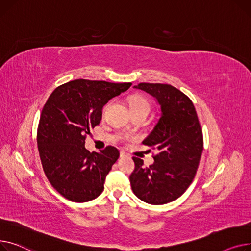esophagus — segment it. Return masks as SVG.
I'll use <instances>...</instances> for the list:
<instances>
[{"label":"esophagus","instance_id":"obj_1","mask_svg":"<svg viewBox=\"0 0 251 251\" xmlns=\"http://www.w3.org/2000/svg\"><path fill=\"white\" fill-rule=\"evenodd\" d=\"M125 156H127V154L125 151H121V157H125Z\"/></svg>","mask_w":251,"mask_h":251}]
</instances>
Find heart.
<instances>
[{
    "mask_svg": "<svg viewBox=\"0 0 251 251\" xmlns=\"http://www.w3.org/2000/svg\"><path fill=\"white\" fill-rule=\"evenodd\" d=\"M127 104H128V107H129V110L130 111H136V110H150V105L148 101H147L144 97L142 96H131L128 98L127 100ZM109 105V103H107V104L103 107L102 109V113L104 114V112L106 111L107 107Z\"/></svg>",
    "mask_w": 251,
    "mask_h": 251,
    "instance_id": "obj_1",
    "label": "heart"
}]
</instances>
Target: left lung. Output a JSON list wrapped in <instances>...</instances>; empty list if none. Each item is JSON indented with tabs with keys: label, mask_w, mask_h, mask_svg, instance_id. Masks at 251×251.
<instances>
[{
	"label": "left lung",
	"mask_w": 251,
	"mask_h": 251,
	"mask_svg": "<svg viewBox=\"0 0 251 251\" xmlns=\"http://www.w3.org/2000/svg\"><path fill=\"white\" fill-rule=\"evenodd\" d=\"M153 96L160 117L143 144L154 147V163L144 166L134 157L129 176L134 194L143 201L164 204L178 199L193 181L202 153V131L194 103L177 88L168 84L140 83L134 86Z\"/></svg>",
	"instance_id": "8db88e82"
}]
</instances>
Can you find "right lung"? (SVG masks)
<instances>
[{"label":"right lung","instance_id":"add662e5","mask_svg":"<svg viewBox=\"0 0 251 251\" xmlns=\"http://www.w3.org/2000/svg\"><path fill=\"white\" fill-rule=\"evenodd\" d=\"M130 86L78 79L55 88L44 104L37 129L38 152L48 179L66 199L85 202L102 193L120 151L108 146L90 153L85 148L86 135L99 125L103 106Z\"/></svg>","mask_w":251,"mask_h":251}]
</instances>
